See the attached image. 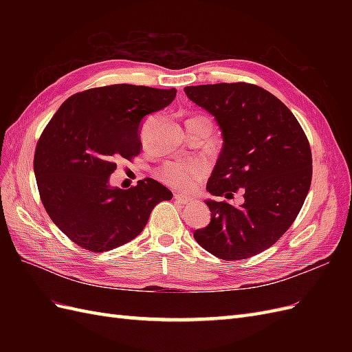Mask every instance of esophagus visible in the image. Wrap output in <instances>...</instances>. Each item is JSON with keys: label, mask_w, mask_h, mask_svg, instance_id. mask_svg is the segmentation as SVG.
<instances>
[{"label": "esophagus", "mask_w": 352, "mask_h": 352, "mask_svg": "<svg viewBox=\"0 0 352 352\" xmlns=\"http://www.w3.org/2000/svg\"><path fill=\"white\" fill-rule=\"evenodd\" d=\"M175 199H176V202H179V204H182V206H189L190 202H192V199L186 195H182V194H176Z\"/></svg>", "instance_id": "34e87169"}]
</instances>
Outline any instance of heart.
Returning <instances> with one entry per match:
<instances>
[{"label":"heart","mask_w":352,"mask_h":352,"mask_svg":"<svg viewBox=\"0 0 352 352\" xmlns=\"http://www.w3.org/2000/svg\"><path fill=\"white\" fill-rule=\"evenodd\" d=\"M206 168L201 164H180L170 163L167 164L163 172L162 179L170 186L180 190H190L194 188L195 182L204 177Z\"/></svg>","instance_id":"1"}]
</instances>
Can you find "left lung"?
Masks as SVG:
<instances>
[{"instance_id":"8db88e82","label":"left lung","mask_w":352,"mask_h":352,"mask_svg":"<svg viewBox=\"0 0 352 352\" xmlns=\"http://www.w3.org/2000/svg\"><path fill=\"white\" fill-rule=\"evenodd\" d=\"M186 97L214 117L223 138L207 190L243 204L207 199L211 221L194 232L202 248L223 260L267 250L291 228L310 190L313 160L302 127L273 94L251 83L186 87Z\"/></svg>"}]
</instances>
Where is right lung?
Returning <instances> with one entry per match:
<instances>
[{"label": "right lung", "mask_w": 352, "mask_h": 352, "mask_svg": "<svg viewBox=\"0 0 352 352\" xmlns=\"http://www.w3.org/2000/svg\"><path fill=\"white\" fill-rule=\"evenodd\" d=\"M176 89L110 85L72 95L42 132L34 160L41 201L54 225L83 250L104 252L136 238L153 208L173 194L146 177L110 185L119 158L142 150L144 117L163 110Z\"/></svg>", "instance_id": "right-lung-1"}]
</instances>
